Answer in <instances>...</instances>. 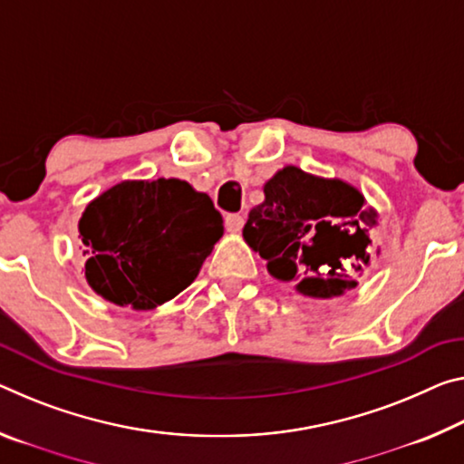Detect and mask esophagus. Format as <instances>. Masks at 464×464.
I'll use <instances>...</instances> for the list:
<instances>
[{
  "label": "esophagus",
  "mask_w": 464,
  "mask_h": 464,
  "mask_svg": "<svg viewBox=\"0 0 464 464\" xmlns=\"http://www.w3.org/2000/svg\"><path fill=\"white\" fill-rule=\"evenodd\" d=\"M244 217L241 215H227L225 217V227H227V231L229 233H239L241 231V227H244Z\"/></svg>",
  "instance_id": "esophagus-1"
}]
</instances>
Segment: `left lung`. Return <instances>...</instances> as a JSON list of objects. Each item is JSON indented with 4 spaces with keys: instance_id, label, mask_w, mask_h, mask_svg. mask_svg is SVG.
I'll use <instances>...</instances> for the list:
<instances>
[{
    "instance_id": "1",
    "label": "left lung",
    "mask_w": 464,
    "mask_h": 464,
    "mask_svg": "<svg viewBox=\"0 0 464 464\" xmlns=\"http://www.w3.org/2000/svg\"><path fill=\"white\" fill-rule=\"evenodd\" d=\"M376 225L378 212L351 183L286 165L264 183L244 239L278 281H295L305 297L333 299L355 289L370 266Z\"/></svg>"
}]
</instances>
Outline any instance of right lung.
Here are the masks:
<instances>
[{
    "label": "right lung",
    "mask_w": 464,
    "mask_h": 464,
    "mask_svg": "<svg viewBox=\"0 0 464 464\" xmlns=\"http://www.w3.org/2000/svg\"><path fill=\"white\" fill-rule=\"evenodd\" d=\"M78 231L91 289L144 312L194 283L223 237V217L188 181L128 179L88 202Z\"/></svg>",
    "instance_id": "add662e5"
}]
</instances>
